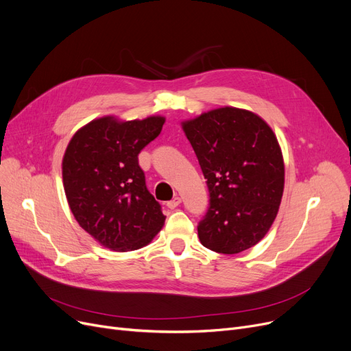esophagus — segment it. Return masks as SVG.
<instances>
[{
  "label": "esophagus",
  "instance_id": "obj_1",
  "mask_svg": "<svg viewBox=\"0 0 351 351\" xmlns=\"http://www.w3.org/2000/svg\"><path fill=\"white\" fill-rule=\"evenodd\" d=\"M180 202H182V201H180V197H179V196H175L173 199H171L169 202L166 204V206L169 208V209H175V208H178V206L180 205Z\"/></svg>",
  "mask_w": 351,
  "mask_h": 351
}]
</instances>
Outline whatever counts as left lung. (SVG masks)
Wrapping results in <instances>:
<instances>
[{
    "label": "left lung",
    "instance_id": "obj_1",
    "mask_svg": "<svg viewBox=\"0 0 351 351\" xmlns=\"http://www.w3.org/2000/svg\"><path fill=\"white\" fill-rule=\"evenodd\" d=\"M209 189L197 226L204 247L226 255L260 242L277 218L284 158L276 133L254 112L218 108L182 121Z\"/></svg>",
    "mask_w": 351,
    "mask_h": 351
}]
</instances>
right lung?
I'll return each mask as SVG.
<instances>
[{
    "label": "right lung",
    "mask_w": 351,
    "mask_h": 351,
    "mask_svg": "<svg viewBox=\"0 0 351 351\" xmlns=\"http://www.w3.org/2000/svg\"><path fill=\"white\" fill-rule=\"evenodd\" d=\"M165 120L103 116L80 128L66 147L62 171L70 210L104 248L139 250L162 230L166 217L146 188L138 155Z\"/></svg>",
    "instance_id": "obj_1"
}]
</instances>
